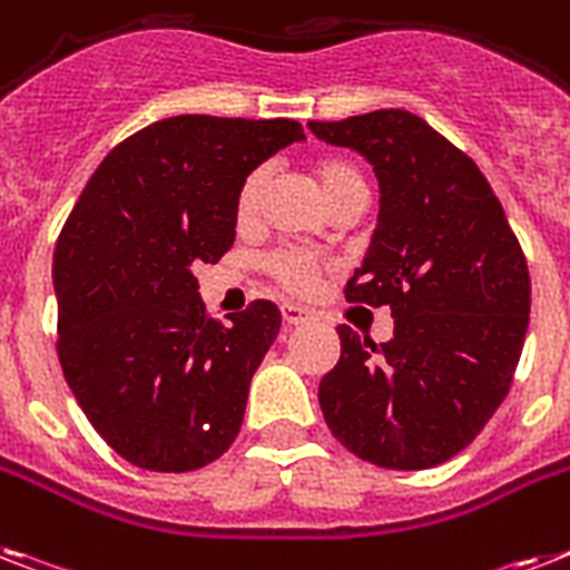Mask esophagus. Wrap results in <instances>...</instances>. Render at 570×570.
<instances>
[{
    "label": "esophagus",
    "instance_id": "1",
    "mask_svg": "<svg viewBox=\"0 0 570 570\" xmlns=\"http://www.w3.org/2000/svg\"><path fill=\"white\" fill-rule=\"evenodd\" d=\"M281 316H284V322L289 327H298V325H307L309 318V313L307 309H301V307H295V304H284V307H281Z\"/></svg>",
    "mask_w": 570,
    "mask_h": 570
}]
</instances>
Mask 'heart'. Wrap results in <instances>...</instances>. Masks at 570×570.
<instances>
[{"mask_svg":"<svg viewBox=\"0 0 570 570\" xmlns=\"http://www.w3.org/2000/svg\"><path fill=\"white\" fill-rule=\"evenodd\" d=\"M309 173H313L318 193L325 196L331 207L348 196H365L363 175L345 160L322 157V160L309 166ZM266 189H269V169L266 166H257V169L245 175V180L239 184L237 205H234L239 225H248V222L257 219ZM266 269H269L277 284L284 286L286 293L307 295L318 284L322 272H325V261L318 254L304 252V248H281L266 261Z\"/></svg>","mask_w":570,"mask_h":570,"instance_id":"b5f03b06","label":"heart"}]
</instances>
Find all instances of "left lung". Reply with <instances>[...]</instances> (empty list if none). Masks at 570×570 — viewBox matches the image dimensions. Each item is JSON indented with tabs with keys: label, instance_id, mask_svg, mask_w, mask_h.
I'll return each instance as SVG.
<instances>
[{
	"label": "left lung",
	"instance_id": "obj_1",
	"mask_svg": "<svg viewBox=\"0 0 570 570\" xmlns=\"http://www.w3.org/2000/svg\"><path fill=\"white\" fill-rule=\"evenodd\" d=\"M309 131L374 166L377 228L345 298L395 318L381 345L336 327L342 354L318 404L360 460L433 469L471 445L510 392L530 322L527 257L478 164L410 110Z\"/></svg>",
	"mask_w": 570,
	"mask_h": 570
}]
</instances>
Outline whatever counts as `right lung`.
Segmentation results:
<instances>
[{"mask_svg": "<svg viewBox=\"0 0 570 570\" xmlns=\"http://www.w3.org/2000/svg\"><path fill=\"white\" fill-rule=\"evenodd\" d=\"M295 140V119H160L101 160L60 230V368L96 433L137 469L196 471L237 439L281 309L252 301L222 325L193 266L234 245L239 184Z\"/></svg>", "mask_w": 570, "mask_h": 570, "instance_id": "obj_1", "label": "right lung"}]
</instances>
